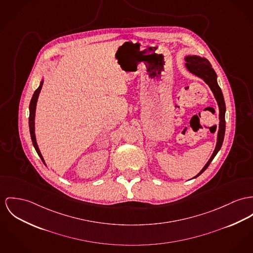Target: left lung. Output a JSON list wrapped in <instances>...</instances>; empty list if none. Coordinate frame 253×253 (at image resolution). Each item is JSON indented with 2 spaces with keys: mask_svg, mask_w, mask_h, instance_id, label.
<instances>
[{
  "mask_svg": "<svg viewBox=\"0 0 253 253\" xmlns=\"http://www.w3.org/2000/svg\"><path fill=\"white\" fill-rule=\"evenodd\" d=\"M185 60H186L185 66H186L187 70L190 73L202 79L209 85L210 89L212 90L214 98H215V101L217 103L218 112H219V114H218V119H219L218 131H217L216 143H215L214 152H213L212 156L210 157L209 161L206 163V165L203 167V169L199 171V173L195 175L194 177V178H196L206 170V169L209 167V165L211 164L213 159L221 148L223 138H224V134H225V112H226V107H225V102H224L222 91H221V89H220V87L217 84V76H216L211 63L209 62V60L207 58H204V57H200V56H196V55L186 56Z\"/></svg>",
  "mask_w": 253,
  "mask_h": 253,
  "instance_id": "8db88e82",
  "label": "left lung"
}]
</instances>
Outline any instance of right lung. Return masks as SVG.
I'll list each match as a JSON object with an SVG mask.
<instances>
[{
	"instance_id": "obj_1",
	"label": "right lung",
	"mask_w": 253,
	"mask_h": 253,
	"mask_svg": "<svg viewBox=\"0 0 253 253\" xmlns=\"http://www.w3.org/2000/svg\"><path fill=\"white\" fill-rule=\"evenodd\" d=\"M42 84H43V76L42 79L40 81V84H39V86L38 87V89L35 91L32 100H31V103H30V107H29V110H30V117H29V126H30V134H31V137H32V141H33V144H34V147L36 149V151L38 152L40 159L42 160V162L44 163V165H46L44 159H43V156L41 154L40 150H39V145H38V142H37V137H36V127H35V119H36V110H37V104H38V100H39V93H40V90L42 88Z\"/></svg>"
}]
</instances>
